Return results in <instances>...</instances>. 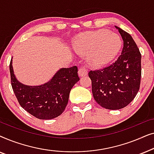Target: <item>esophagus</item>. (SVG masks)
<instances>
[{
	"label": "esophagus",
	"instance_id": "1",
	"mask_svg": "<svg viewBox=\"0 0 154 154\" xmlns=\"http://www.w3.org/2000/svg\"><path fill=\"white\" fill-rule=\"evenodd\" d=\"M87 74H88V69L83 66L80 67L79 69V76L80 77H83V76H85V75H87Z\"/></svg>",
	"mask_w": 154,
	"mask_h": 154
}]
</instances>
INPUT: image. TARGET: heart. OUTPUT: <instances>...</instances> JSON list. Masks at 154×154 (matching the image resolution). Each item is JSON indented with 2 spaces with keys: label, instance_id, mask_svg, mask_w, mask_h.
Returning a JSON list of instances; mask_svg holds the SVG:
<instances>
[{
  "label": "heart",
  "instance_id": "obj_1",
  "mask_svg": "<svg viewBox=\"0 0 154 154\" xmlns=\"http://www.w3.org/2000/svg\"><path fill=\"white\" fill-rule=\"evenodd\" d=\"M122 39L119 34L105 29L86 33L73 43L75 51L88 54V60L94 66H102L111 62L119 53Z\"/></svg>",
  "mask_w": 154,
  "mask_h": 154
}]
</instances>
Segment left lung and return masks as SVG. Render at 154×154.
Wrapping results in <instances>:
<instances>
[{
	"label": "left lung",
	"instance_id": "8db88e82",
	"mask_svg": "<svg viewBox=\"0 0 154 154\" xmlns=\"http://www.w3.org/2000/svg\"><path fill=\"white\" fill-rule=\"evenodd\" d=\"M123 41L121 54L115 62L88 73L94 100L101 106L118 110L128 106L140 90L141 53L129 33L116 26Z\"/></svg>",
	"mask_w": 154,
	"mask_h": 154
}]
</instances>
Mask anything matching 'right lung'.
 <instances>
[{
    "label": "right lung",
    "instance_id": "add662e5",
    "mask_svg": "<svg viewBox=\"0 0 154 154\" xmlns=\"http://www.w3.org/2000/svg\"><path fill=\"white\" fill-rule=\"evenodd\" d=\"M12 62L11 60V85L20 106L38 119H52L62 114L68 104L71 88L80 80L78 67L61 69L47 83L29 86L23 85L16 79Z\"/></svg>",
    "mask_w": 154,
    "mask_h": 154
}]
</instances>
